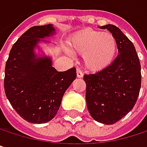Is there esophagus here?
Segmentation results:
<instances>
[{"label": "esophagus", "mask_w": 147, "mask_h": 147, "mask_svg": "<svg viewBox=\"0 0 147 147\" xmlns=\"http://www.w3.org/2000/svg\"><path fill=\"white\" fill-rule=\"evenodd\" d=\"M82 76H83L82 71L80 69H77V70H76V76H77V77H82Z\"/></svg>", "instance_id": "34e87169"}]
</instances>
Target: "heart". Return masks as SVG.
Masks as SVG:
<instances>
[{"label": "heart", "instance_id": "obj_1", "mask_svg": "<svg viewBox=\"0 0 147 147\" xmlns=\"http://www.w3.org/2000/svg\"><path fill=\"white\" fill-rule=\"evenodd\" d=\"M70 47L72 52L82 55L83 64L88 70L99 71L113 61L117 42L111 33L86 29L71 38Z\"/></svg>", "mask_w": 147, "mask_h": 147}]
</instances>
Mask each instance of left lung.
I'll list each match as a JSON object with an SVG mask.
<instances>
[{"mask_svg": "<svg viewBox=\"0 0 147 147\" xmlns=\"http://www.w3.org/2000/svg\"><path fill=\"white\" fill-rule=\"evenodd\" d=\"M107 29L116 38L118 55L106 68L85 74L86 101L92 117L104 124H114L127 115L137 101L141 86L140 63L132 42L113 25Z\"/></svg>", "mask_w": 147, "mask_h": 147, "instance_id": "8db88e82", "label": "left lung"}]
</instances>
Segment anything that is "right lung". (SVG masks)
I'll use <instances>...</instances> for the list:
<instances>
[{
    "instance_id": "add662e5",
    "label": "right lung",
    "mask_w": 147,
    "mask_h": 147,
    "mask_svg": "<svg viewBox=\"0 0 147 147\" xmlns=\"http://www.w3.org/2000/svg\"><path fill=\"white\" fill-rule=\"evenodd\" d=\"M53 33L52 24L30 28L13 44L6 63L7 98L22 118L33 123H45L55 117L76 77L75 67L58 71L49 58H36L34 48L40 39Z\"/></svg>"
}]
</instances>
